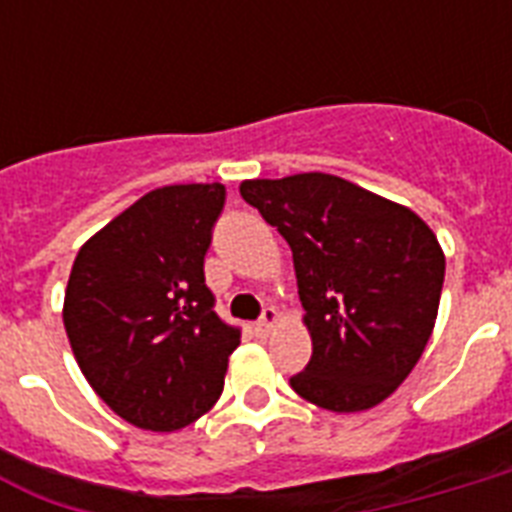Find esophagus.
Returning a JSON list of instances; mask_svg holds the SVG:
<instances>
[{
	"mask_svg": "<svg viewBox=\"0 0 512 512\" xmlns=\"http://www.w3.org/2000/svg\"><path fill=\"white\" fill-rule=\"evenodd\" d=\"M279 324V311L276 308H263V316H260V321L255 324L257 335H271V329Z\"/></svg>",
	"mask_w": 512,
	"mask_h": 512,
	"instance_id": "1",
	"label": "esophagus"
}]
</instances>
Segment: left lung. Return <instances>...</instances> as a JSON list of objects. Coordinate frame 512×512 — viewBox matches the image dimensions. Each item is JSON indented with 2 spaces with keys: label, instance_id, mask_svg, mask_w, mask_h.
Returning <instances> with one entry per match:
<instances>
[{
  "label": "left lung",
  "instance_id": "1",
  "mask_svg": "<svg viewBox=\"0 0 512 512\" xmlns=\"http://www.w3.org/2000/svg\"><path fill=\"white\" fill-rule=\"evenodd\" d=\"M239 191L292 249L313 342L292 390L337 414L385 401L436 327L446 268L436 233L409 207L324 172Z\"/></svg>",
  "mask_w": 512,
  "mask_h": 512
}]
</instances>
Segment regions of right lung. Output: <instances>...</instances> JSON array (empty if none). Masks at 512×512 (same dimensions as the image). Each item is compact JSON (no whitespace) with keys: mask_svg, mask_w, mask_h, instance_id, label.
<instances>
[{"mask_svg":"<svg viewBox=\"0 0 512 512\" xmlns=\"http://www.w3.org/2000/svg\"><path fill=\"white\" fill-rule=\"evenodd\" d=\"M225 185H164L87 239L63 324L92 390L135 428L170 433L223 393L241 332L215 313L204 255Z\"/></svg>","mask_w":512,"mask_h":512,"instance_id":"1","label":"right lung"}]
</instances>
